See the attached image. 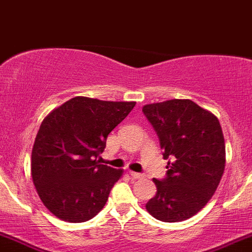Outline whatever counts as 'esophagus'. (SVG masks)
I'll use <instances>...</instances> for the list:
<instances>
[{
  "instance_id": "34e87169",
  "label": "esophagus",
  "mask_w": 252,
  "mask_h": 252,
  "mask_svg": "<svg viewBox=\"0 0 252 252\" xmlns=\"http://www.w3.org/2000/svg\"><path fill=\"white\" fill-rule=\"evenodd\" d=\"M128 173L133 180H139V178H143V177H144L142 173H137V172H133V171H129Z\"/></svg>"
}]
</instances>
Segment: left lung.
<instances>
[{
  "label": "left lung",
  "mask_w": 252,
  "mask_h": 252,
  "mask_svg": "<svg viewBox=\"0 0 252 252\" xmlns=\"http://www.w3.org/2000/svg\"><path fill=\"white\" fill-rule=\"evenodd\" d=\"M143 113L159 138L167 176L153 182L157 193L146 208L154 219H191L214 196L225 171V139L220 122L189 99L147 104Z\"/></svg>",
  "instance_id": "8db88e82"
}]
</instances>
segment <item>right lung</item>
I'll list each match as a JSON object with an SVG mask.
<instances>
[{
  "label": "right lung",
  "mask_w": 252,
  "mask_h": 252,
  "mask_svg": "<svg viewBox=\"0 0 252 252\" xmlns=\"http://www.w3.org/2000/svg\"><path fill=\"white\" fill-rule=\"evenodd\" d=\"M134 105L75 96L42 121L31 154V174L51 214L63 221L85 222L103 210L123 169L100 164L99 156L110 131Z\"/></svg>",
  "instance_id": "1"
}]
</instances>
